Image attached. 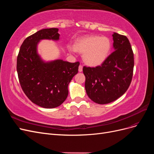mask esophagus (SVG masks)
Here are the masks:
<instances>
[{
    "instance_id": "obj_1",
    "label": "esophagus",
    "mask_w": 154,
    "mask_h": 154,
    "mask_svg": "<svg viewBox=\"0 0 154 154\" xmlns=\"http://www.w3.org/2000/svg\"><path fill=\"white\" fill-rule=\"evenodd\" d=\"M78 71H79V72H82L83 71V66H82V65H80V66H79Z\"/></svg>"
}]
</instances>
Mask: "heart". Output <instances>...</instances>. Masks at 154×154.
<instances>
[{
  "instance_id": "1",
  "label": "heart",
  "mask_w": 154,
  "mask_h": 154,
  "mask_svg": "<svg viewBox=\"0 0 154 154\" xmlns=\"http://www.w3.org/2000/svg\"><path fill=\"white\" fill-rule=\"evenodd\" d=\"M74 48L70 47L83 54V59L88 66L96 67L103 63L108 57L111 49L110 39L106 36H86L78 39Z\"/></svg>"
}]
</instances>
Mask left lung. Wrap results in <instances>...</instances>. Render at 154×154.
Instances as JSON below:
<instances>
[{
	"label": "left lung",
	"instance_id": "obj_1",
	"mask_svg": "<svg viewBox=\"0 0 154 154\" xmlns=\"http://www.w3.org/2000/svg\"><path fill=\"white\" fill-rule=\"evenodd\" d=\"M114 52L101 66H84L85 87L89 98L98 104L112 102L127 91L133 76V51L127 37L114 32Z\"/></svg>",
	"mask_w": 154,
	"mask_h": 154
}]
</instances>
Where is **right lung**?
I'll return each instance as SVG.
<instances>
[{"label": "right lung", "instance_id": "right-lung-1", "mask_svg": "<svg viewBox=\"0 0 154 154\" xmlns=\"http://www.w3.org/2000/svg\"><path fill=\"white\" fill-rule=\"evenodd\" d=\"M58 28L44 29L26 38L20 48L17 71L20 86L35 104L53 109L63 103L68 96V85L78 72L80 62L57 60L45 62L37 53L40 40H58Z\"/></svg>", "mask_w": 154, "mask_h": 154}]
</instances>
